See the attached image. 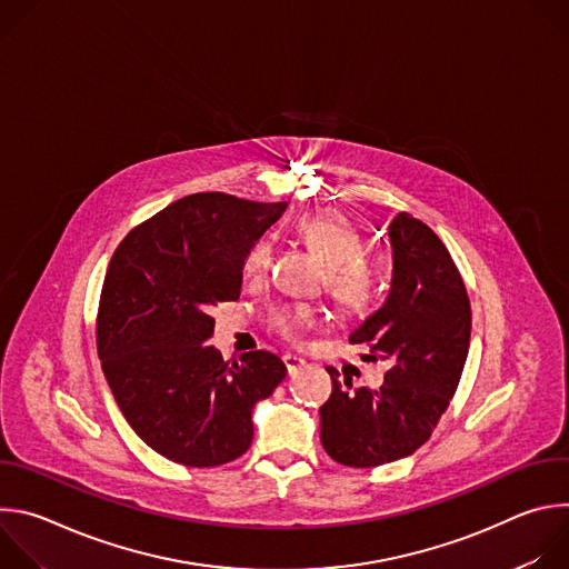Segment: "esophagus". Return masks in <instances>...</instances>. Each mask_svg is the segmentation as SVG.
<instances>
[{
	"instance_id": "1",
	"label": "esophagus",
	"mask_w": 569,
	"mask_h": 569,
	"mask_svg": "<svg viewBox=\"0 0 569 569\" xmlns=\"http://www.w3.org/2000/svg\"><path fill=\"white\" fill-rule=\"evenodd\" d=\"M283 365H286V369H288V373H295L297 369L306 367V360L299 358V356H295V353H286V356H283Z\"/></svg>"
}]
</instances>
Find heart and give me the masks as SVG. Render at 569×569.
I'll use <instances>...</instances> for the list:
<instances>
[{
  "label": "heart",
  "instance_id": "b5f03b06",
  "mask_svg": "<svg viewBox=\"0 0 569 569\" xmlns=\"http://www.w3.org/2000/svg\"><path fill=\"white\" fill-rule=\"evenodd\" d=\"M297 233L306 246L327 263V288L333 299L347 310H365L378 288L376 268L360 257L362 238L360 233L340 216L312 213L297 222ZM272 257V246L268 238L257 240L242 259V274L257 279L266 274ZM319 319L317 308L308 303H281L272 308L268 323L270 329L283 340H299V336L315 327Z\"/></svg>",
  "mask_w": 569,
  "mask_h": 569
}]
</instances>
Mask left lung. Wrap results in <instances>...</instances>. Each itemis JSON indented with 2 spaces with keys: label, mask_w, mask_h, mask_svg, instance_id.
<instances>
[{
  "label": "left lung",
  "mask_w": 569,
  "mask_h": 569,
  "mask_svg": "<svg viewBox=\"0 0 569 569\" xmlns=\"http://www.w3.org/2000/svg\"><path fill=\"white\" fill-rule=\"evenodd\" d=\"M391 290L351 333L387 362L378 389H353L329 367L333 391L319 408L321 446L342 466L373 468L417 452L457 391L470 345V301L441 238L410 213L389 224Z\"/></svg>",
  "instance_id": "obj_1"
}]
</instances>
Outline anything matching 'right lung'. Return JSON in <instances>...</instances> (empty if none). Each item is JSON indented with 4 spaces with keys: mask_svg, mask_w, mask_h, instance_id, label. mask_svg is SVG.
<instances>
[{
    "mask_svg": "<svg viewBox=\"0 0 569 569\" xmlns=\"http://www.w3.org/2000/svg\"><path fill=\"white\" fill-rule=\"evenodd\" d=\"M283 211L286 202L193 193L134 227L112 254L97 349L119 410L161 457L211 468L252 446L254 405L288 369L268 351L229 365L204 342L211 308L240 297L242 259Z\"/></svg>",
    "mask_w": 569,
    "mask_h": 569,
    "instance_id": "add662e5",
    "label": "right lung"
}]
</instances>
